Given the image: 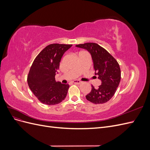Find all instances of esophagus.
Listing matches in <instances>:
<instances>
[{"label":"esophagus","mask_w":150,"mask_h":150,"mask_svg":"<svg viewBox=\"0 0 150 150\" xmlns=\"http://www.w3.org/2000/svg\"><path fill=\"white\" fill-rule=\"evenodd\" d=\"M73 83L76 84H79L82 83V81H81L79 80H74V81H73Z\"/></svg>","instance_id":"esophagus-1"}]
</instances>
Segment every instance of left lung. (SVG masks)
I'll use <instances>...</instances> for the list:
<instances>
[{
  "label": "left lung",
  "instance_id": "left-lung-1",
  "mask_svg": "<svg viewBox=\"0 0 150 150\" xmlns=\"http://www.w3.org/2000/svg\"><path fill=\"white\" fill-rule=\"evenodd\" d=\"M85 49L91 54L95 74L101 80V84L92 89L86 96L89 101L94 104H103L110 100L115 94L121 80V69L118 62L105 49L98 44L88 42L76 45Z\"/></svg>",
  "mask_w": 150,
  "mask_h": 150
}]
</instances>
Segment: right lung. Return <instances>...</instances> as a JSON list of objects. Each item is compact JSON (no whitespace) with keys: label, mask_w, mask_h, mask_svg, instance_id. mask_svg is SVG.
I'll return each instance as SVG.
<instances>
[{"label":"right lung","mask_w":150,"mask_h":150,"mask_svg":"<svg viewBox=\"0 0 150 150\" xmlns=\"http://www.w3.org/2000/svg\"><path fill=\"white\" fill-rule=\"evenodd\" d=\"M72 44H51L36 56L28 76V83L38 100L47 105H54L65 99L69 85L55 80L56 72L64 53Z\"/></svg>","instance_id":"1"}]
</instances>
